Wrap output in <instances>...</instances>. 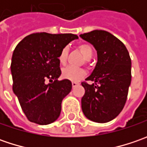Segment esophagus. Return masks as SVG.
Listing matches in <instances>:
<instances>
[{"label": "esophagus", "instance_id": "obj_1", "mask_svg": "<svg viewBox=\"0 0 147 147\" xmlns=\"http://www.w3.org/2000/svg\"><path fill=\"white\" fill-rule=\"evenodd\" d=\"M78 84H79L78 82H72V86H73V88H75V87H77V86H78Z\"/></svg>", "mask_w": 147, "mask_h": 147}]
</instances>
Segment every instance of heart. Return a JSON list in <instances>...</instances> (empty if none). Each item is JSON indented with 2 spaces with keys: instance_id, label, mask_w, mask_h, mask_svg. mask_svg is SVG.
<instances>
[{
  "instance_id": "obj_1",
  "label": "heart",
  "mask_w": 147,
  "mask_h": 147,
  "mask_svg": "<svg viewBox=\"0 0 147 147\" xmlns=\"http://www.w3.org/2000/svg\"><path fill=\"white\" fill-rule=\"evenodd\" d=\"M78 48L81 51V53L83 55L84 58L87 60H89L92 57L93 49L90 44L82 43V44L78 45ZM68 52H69V50L67 47H64L59 52L58 59L61 65H65L66 63L67 57H68ZM85 75H86V72L84 69H78V68H74V67H71V66L66 67L62 71V77L65 79L72 81V82H78L80 79H82Z\"/></svg>"
}]
</instances>
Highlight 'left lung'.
Masks as SVG:
<instances>
[{
    "instance_id": "obj_1",
    "label": "left lung",
    "mask_w": 147,
    "mask_h": 147,
    "mask_svg": "<svg viewBox=\"0 0 147 147\" xmlns=\"http://www.w3.org/2000/svg\"><path fill=\"white\" fill-rule=\"evenodd\" d=\"M80 37L97 51L93 72L82 82V112L92 121L107 123L119 115L126 103L132 78L131 58L124 44L108 32L94 30ZM87 81L94 82L89 84Z\"/></svg>"
}]
</instances>
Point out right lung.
<instances>
[{"instance_id": "obj_1", "label": "right lung", "mask_w": 147, "mask_h": 147, "mask_svg": "<svg viewBox=\"0 0 147 147\" xmlns=\"http://www.w3.org/2000/svg\"><path fill=\"white\" fill-rule=\"evenodd\" d=\"M77 38L72 33L36 32L16 46L10 65L13 92L30 122L46 125L60 115L62 100L70 92L72 83L58 80L61 74L58 56Z\"/></svg>"}]
</instances>
